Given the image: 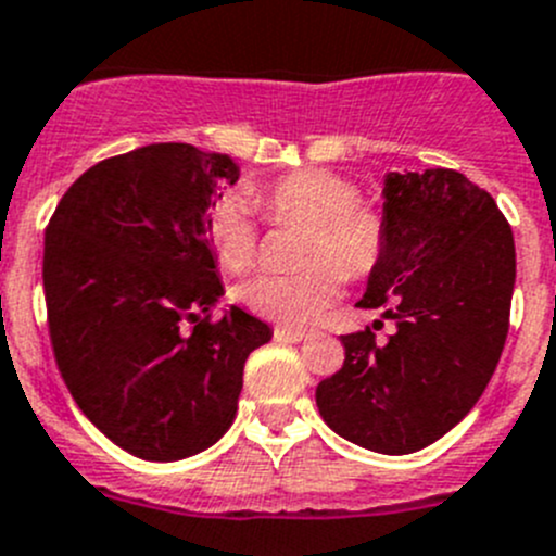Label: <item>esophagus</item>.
<instances>
[{"mask_svg":"<svg viewBox=\"0 0 556 556\" xmlns=\"http://www.w3.org/2000/svg\"><path fill=\"white\" fill-rule=\"evenodd\" d=\"M304 337L306 331H301V328H285V326L274 328V339H277V342H301Z\"/></svg>","mask_w":556,"mask_h":556,"instance_id":"esophagus-1","label":"esophagus"}]
</instances>
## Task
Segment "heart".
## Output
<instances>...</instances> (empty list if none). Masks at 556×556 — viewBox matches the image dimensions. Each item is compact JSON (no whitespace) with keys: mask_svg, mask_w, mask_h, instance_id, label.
<instances>
[{"mask_svg":"<svg viewBox=\"0 0 556 556\" xmlns=\"http://www.w3.org/2000/svg\"><path fill=\"white\" fill-rule=\"evenodd\" d=\"M266 223L301 225L295 274H257L239 288V301L257 317L304 328L315 323L342 293V279H366L386 261L388 217L361 201L353 179L333 170L304 168L274 179L255 192ZM206 233L219 266L239 274L257 257V225L239 195L214 201Z\"/></svg>","mask_w":556,"mask_h":556,"instance_id":"b5f03b06","label":"heart"}]
</instances>
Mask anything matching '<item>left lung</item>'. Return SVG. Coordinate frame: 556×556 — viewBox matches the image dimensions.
Wrapping results in <instances>:
<instances>
[{"label": "left lung", "mask_w": 556, "mask_h": 556, "mask_svg": "<svg viewBox=\"0 0 556 556\" xmlns=\"http://www.w3.org/2000/svg\"><path fill=\"white\" fill-rule=\"evenodd\" d=\"M391 239L358 306L396 323L344 333V364L317 386L323 421L361 448L402 456L456 427L503 355L516 247L494 198L465 174H388Z\"/></svg>", "instance_id": "8db88e82"}]
</instances>
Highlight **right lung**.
I'll return each mask as SVG.
<instances>
[{
  "mask_svg": "<svg viewBox=\"0 0 556 556\" xmlns=\"http://www.w3.org/2000/svg\"><path fill=\"white\" fill-rule=\"evenodd\" d=\"M228 154L152 143L91 165L46 228L53 358L75 404L127 454L176 462L236 418L250 353L271 328L230 306L206 236Z\"/></svg>",
  "mask_w": 556,
  "mask_h": 556,
  "instance_id": "add662e5",
  "label": "right lung"
}]
</instances>
